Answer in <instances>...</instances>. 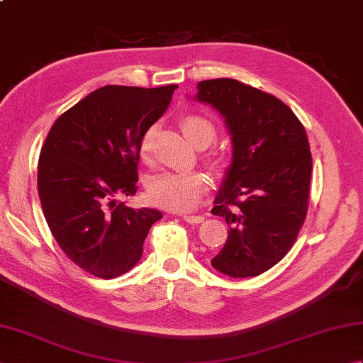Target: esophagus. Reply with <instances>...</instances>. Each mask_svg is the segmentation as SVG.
<instances>
[{"label":"esophagus","mask_w":363,"mask_h":363,"mask_svg":"<svg viewBox=\"0 0 363 363\" xmlns=\"http://www.w3.org/2000/svg\"><path fill=\"white\" fill-rule=\"evenodd\" d=\"M184 221H187V223H191V225H196V223H201L203 220H204V217L203 215H184Z\"/></svg>","instance_id":"esophagus-1"}]
</instances>
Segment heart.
<instances>
[{
  "mask_svg": "<svg viewBox=\"0 0 363 363\" xmlns=\"http://www.w3.org/2000/svg\"><path fill=\"white\" fill-rule=\"evenodd\" d=\"M181 128L189 140L198 148L209 146L217 135L213 123L201 115H186ZM154 126L143 134L138 152L143 160H150L152 152ZM207 191L206 176L198 172H162L148 181V195L154 204L174 212H191L203 203Z\"/></svg>",
  "mask_w": 363,
  "mask_h": 363,
  "instance_id": "obj_1",
  "label": "heart"
}]
</instances>
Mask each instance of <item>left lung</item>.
Returning <instances> with one entry per match:
<instances>
[{"label": "left lung", "instance_id": "obj_1", "mask_svg": "<svg viewBox=\"0 0 363 363\" xmlns=\"http://www.w3.org/2000/svg\"><path fill=\"white\" fill-rule=\"evenodd\" d=\"M233 135V162L215 198L228 240L211 264L230 277L259 276L295 243L309 207L312 154L303 123L281 99L229 78L198 82Z\"/></svg>", "mask_w": 363, "mask_h": 363}]
</instances>
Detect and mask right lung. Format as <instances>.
Returning a JSON list of instances; mask_svg holds the SVG:
<instances>
[{
	"label": "right lung",
	"mask_w": 363,
	"mask_h": 363,
	"mask_svg": "<svg viewBox=\"0 0 363 363\" xmlns=\"http://www.w3.org/2000/svg\"><path fill=\"white\" fill-rule=\"evenodd\" d=\"M176 89L104 86L60 115L42 146L37 189L45 220L65 256L101 279L135 267L162 218L117 198L135 195L140 140Z\"/></svg>",
	"instance_id": "obj_1"
}]
</instances>
